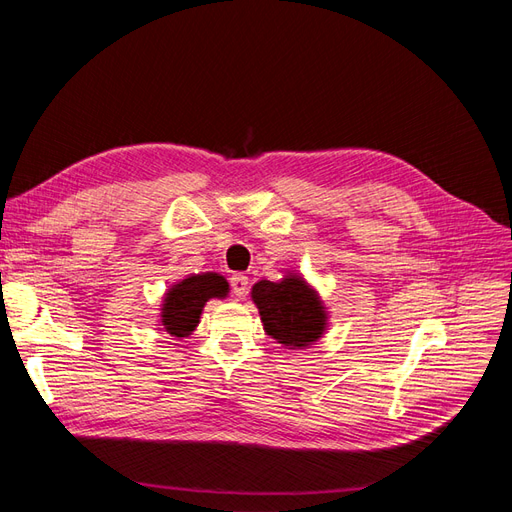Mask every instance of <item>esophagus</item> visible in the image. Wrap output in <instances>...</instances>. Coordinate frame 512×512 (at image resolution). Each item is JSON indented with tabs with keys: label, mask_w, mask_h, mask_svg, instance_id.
Listing matches in <instances>:
<instances>
[{
	"label": "esophagus",
	"mask_w": 512,
	"mask_h": 512,
	"mask_svg": "<svg viewBox=\"0 0 512 512\" xmlns=\"http://www.w3.org/2000/svg\"><path fill=\"white\" fill-rule=\"evenodd\" d=\"M230 288H232V294H235V297H245L247 294V288H250V282H247V277L245 275H232L230 277Z\"/></svg>",
	"instance_id": "obj_1"
}]
</instances>
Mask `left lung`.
<instances>
[{
	"mask_svg": "<svg viewBox=\"0 0 512 512\" xmlns=\"http://www.w3.org/2000/svg\"><path fill=\"white\" fill-rule=\"evenodd\" d=\"M252 301L267 335L277 344L301 350L312 346L327 331V307L301 275H286L280 282L260 280L252 286Z\"/></svg>",
	"mask_w": 512,
	"mask_h": 512,
	"instance_id": "8db88e82",
	"label": "left lung"
}]
</instances>
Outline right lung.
Listing matches in <instances>:
<instances>
[{
	"mask_svg": "<svg viewBox=\"0 0 512 512\" xmlns=\"http://www.w3.org/2000/svg\"><path fill=\"white\" fill-rule=\"evenodd\" d=\"M228 282L220 273H198L177 282L164 294L160 322L162 329L173 337H188L209 299H224Z\"/></svg>",
	"mask_w": 512,
	"mask_h": 512,
	"instance_id": "obj_1",
	"label": "right lung"
}]
</instances>
